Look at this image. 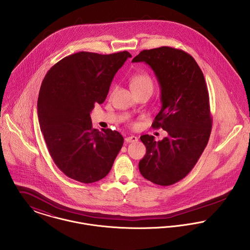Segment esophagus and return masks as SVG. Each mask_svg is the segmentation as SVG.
Masks as SVG:
<instances>
[{"mask_svg": "<svg viewBox=\"0 0 250 250\" xmlns=\"http://www.w3.org/2000/svg\"><path fill=\"white\" fill-rule=\"evenodd\" d=\"M125 142L128 143H137L138 142V138L135 136H129L127 138H125Z\"/></svg>", "mask_w": 250, "mask_h": 250, "instance_id": "1", "label": "esophagus"}]
</instances>
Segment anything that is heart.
<instances>
[{"mask_svg": "<svg viewBox=\"0 0 250 250\" xmlns=\"http://www.w3.org/2000/svg\"><path fill=\"white\" fill-rule=\"evenodd\" d=\"M130 83L135 92L139 91H149L151 94L154 89V83L150 76L147 74H138L130 79ZM113 88L111 89V93Z\"/></svg>", "mask_w": 250, "mask_h": 250, "instance_id": "b5f03b06", "label": "heart"}]
</instances>
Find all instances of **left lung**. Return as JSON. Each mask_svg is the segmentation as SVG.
<instances>
[{"instance_id":"8db88e82","label":"left lung","mask_w":250,"mask_h":250,"mask_svg":"<svg viewBox=\"0 0 250 250\" xmlns=\"http://www.w3.org/2000/svg\"><path fill=\"white\" fill-rule=\"evenodd\" d=\"M132 62H145L155 73L162 108L152 127L167 132L159 142L141 137L146 154L139 168L152 183L170 186L190 172L210 139L213 120L204 75L189 54L167 46L143 50Z\"/></svg>"}]
</instances>
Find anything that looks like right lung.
I'll list each match as a JSON object with an SVG mask.
<instances>
[{"label":"right lung","instance_id":"add662e5","mask_svg":"<svg viewBox=\"0 0 250 250\" xmlns=\"http://www.w3.org/2000/svg\"><path fill=\"white\" fill-rule=\"evenodd\" d=\"M131 54L79 52L47 72L38 95L40 130L56 166L69 178L90 184L106 177L124 139L92 128L90 112L102 104L111 81Z\"/></svg>","mask_w":250,"mask_h":250}]
</instances>
